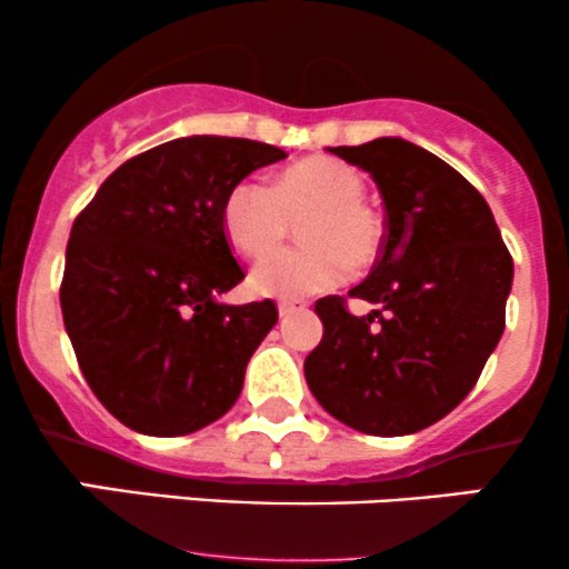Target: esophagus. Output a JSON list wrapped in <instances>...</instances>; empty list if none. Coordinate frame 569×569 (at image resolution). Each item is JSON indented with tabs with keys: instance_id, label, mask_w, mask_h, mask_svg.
<instances>
[{
	"instance_id": "obj_1",
	"label": "esophagus",
	"mask_w": 569,
	"mask_h": 569,
	"mask_svg": "<svg viewBox=\"0 0 569 569\" xmlns=\"http://www.w3.org/2000/svg\"><path fill=\"white\" fill-rule=\"evenodd\" d=\"M299 310H305V302H293V299H280V302H278L280 318H289V316H293V312H299Z\"/></svg>"
}]
</instances>
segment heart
Instances as JSON below:
<instances>
[{"label": "heart", "instance_id": "obj_1", "mask_svg": "<svg viewBox=\"0 0 569 569\" xmlns=\"http://www.w3.org/2000/svg\"><path fill=\"white\" fill-rule=\"evenodd\" d=\"M367 179L337 158L293 162L272 184L240 179L230 187L221 221L246 257H262L288 233L290 221L306 243L267 254L253 267L251 286L264 297H307L335 289L350 267H367L385 246V219L363 198Z\"/></svg>", "mask_w": 569, "mask_h": 569}]
</instances>
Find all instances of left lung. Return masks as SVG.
<instances>
[{"mask_svg": "<svg viewBox=\"0 0 569 569\" xmlns=\"http://www.w3.org/2000/svg\"><path fill=\"white\" fill-rule=\"evenodd\" d=\"M371 173L385 202V246L345 297L316 312L323 339L305 358L318 403L369 436H407L449 415L479 380L506 329L513 259L487 200L452 166L403 139L329 149Z\"/></svg>", "mask_w": 569, "mask_h": 569, "instance_id": "1", "label": "left lung"}]
</instances>
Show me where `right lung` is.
Listing matches in <instances>:
<instances>
[{
  "mask_svg": "<svg viewBox=\"0 0 569 569\" xmlns=\"http://www.w3.org/2000/svg\"><path fill=\"white\" fill-rule=\"evenodd\" d=\"M270 143L189 136L147 149L98 187L71 227L61 310L84 380L122 426L187 436L232 409L272 299L221 305L246 278L221 206Z\"/></svg>",
  "mask_w": 569,
  "mask_h": 569,
  "instance_id": "1",
  "label": "right lung"
}]
</instances>
